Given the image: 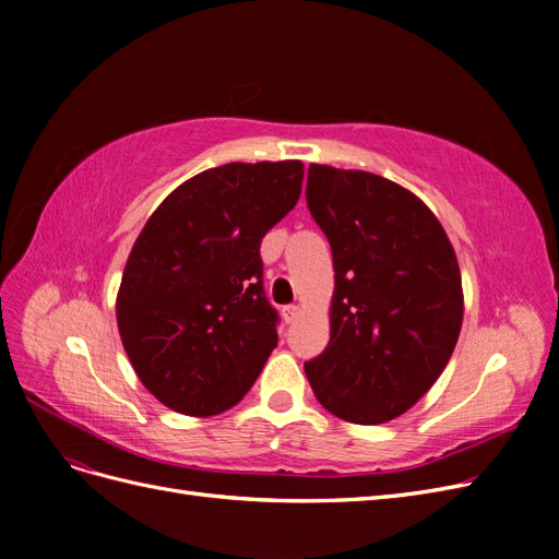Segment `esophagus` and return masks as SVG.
<instances>
[{
    "instance_id": "1",
    "label": "esophagus",
    "mask_w": 559,
    "mask_h": 559,
    "mask_svg": "<svg viewBox=\"0 0 559 559\" xmlns=\"http://www.w3.org/2000/svg\"><path fill=\"white\" fill-rule=\"evenodd\" d=\"M298 314H300V308H298V306H284V308H282V317H284L286 324H292V321H296Z\"/></svg>"
}]
</instances>
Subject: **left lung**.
I'll list each match as a JSON object with an SVG mask.
<instances>
[{"label":"left lung","instance_id":"left-lung-1","mask_svg":"<svg viewBox=\"0 0 559 559\" xmlns=\"http://www.w3.org/2000/svg\"><path fill=\"white\" fill-rule=\"evenodd\" d=\"M306 198L335 270L331 341L306 376L335 417L382 425L452 357L464 314L454 249L425 202L373 173L310 165Z\"/></svg>","mask_w":559,"mask_h":559}]
</instances>
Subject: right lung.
<instances>
[{"label": "right lung", "instance_id": "1", "mask_svg": "<svg viewBox=\"0 0 559 559\" xmlns=\"http://www.w3.org/2000/svg\"><path fill=\"white\" fill-rule=\"evenodd\" d=\"M302 163H228L151 214L116 298L118 333L167 408L210 417L242 401L277 347L261 240L300 198Z\"/></svg>", "mask_w": 559, "mask_h": 559}]
</instances>
